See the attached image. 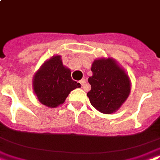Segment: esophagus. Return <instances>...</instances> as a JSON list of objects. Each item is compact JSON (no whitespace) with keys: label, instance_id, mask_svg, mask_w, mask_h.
Returning <instances> with one entry per match:
<instances>
[{"label":"esophagus","instance_id":"esophagus-1","mask_svg":"<svg viewBox=\"0 0 160 160\" xmlns=\"http://www.w3.org/2000/svg\"><path fill=\"white\" fill-rule=\"evenodd\" d=\"M80 83H81L82 87H84L85 85H86V79L85 78L82 79L81 81H80Z\"/></svg>","mask_w":160,"mask_h":160}]
</instances>
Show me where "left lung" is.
<instances>
[{"instance_id": "1", "label": "left lung", "mask_w": 160, "mask_h": 160, "mask_svg": "<svg viewBox=\"0 0 160 160\" xmlns=\"http://www.w3.org/2000/svg\"><path fill=\"white\" fill-rule=\"evenodd\" d=\"M88 78L91 90L87 93L91 104L103 114L118 110L131 93V79L115 59L98 58L91 67Z\"/></svg>"}]
</instances>
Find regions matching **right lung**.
Returning a JSON list of instances; mask_svg holds the SVG:
<instances>
[{"label": "right lung", "instance_id": "right-lung-1", "mask_svg": "<svg viewBox=\"0 0 160 160\" xmlns=\"http://www.w3.org/2000/svg\"><path fill=\"white\" fill-rule=\"evenodd\" d=\"M32 85L38 100L50 108L63 104L71 91L81 87L79 82L72 79L71 70L63 65L59 55L41 65L33 76Z\"/></svg>", "mask_w": 160, "mask_h": 160}]
</instances>
